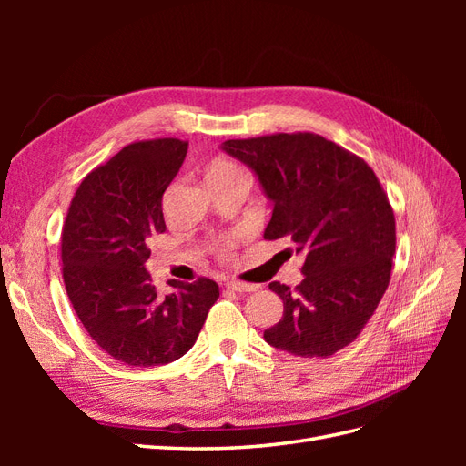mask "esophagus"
<instances>
[{
    "label": "esophagus",
    "mask_w": 466,
    "mask_h": 466,
    "mask_svg": "<svg viewBox=\"0 0 466 466\" xmlns=\"http://www.w3.org/2000/svg\"><path fill=\"white\" fill-rule=\"evenodd\" d=\"M225 286H228L233 291H238V293H250V291H257L258 289L257 284H247V281H238V279H231Z\"/></svg>",
    "instance_id": "obj_1"
}]
</instances>
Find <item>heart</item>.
<instances>
[{
  "label": "heart",
  "mask_w": 466,
  "mask_h": 466,
  "mask_svg": "<svg viewBox=\"0 0 466 466\" xmlns=\"http://www.w3.org/2000/svg\"><path fill=\"white\" fill-rule=\"evenodd\" d=\"M235 175H245L243 168L238 167L237 163L229 161V159H216L208 167V180L209 178H221V177H235ZM235 247V238L228 237V238H221L218 241V252L221 258H228L231 255V250Z\"/></svg>",
  "instance_id": "obj_1"
}]
</instances>
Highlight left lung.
I'll return each instance as SVG.
<instances>
[{
	"mask_svg": "<svg viewBox=\"0 0 466 466\" xmlns=\"http://www.w3.org/2000/svg\"><path fill=\"white\" fill-rule=\"evenodd\" d=\"M221 147L257 173L274 204L264 238L286 237L305 257L295 289L270 284L284 317L264 340L301 358L336 354L360 336L390 281L397 228L373 168L311 132L228 139Z\"/></svg>",
	"mask_w": 466,
	"mask_h": 466,
	"instance_id": "obj_1",
	"label": "left lung"
}]
</instances>
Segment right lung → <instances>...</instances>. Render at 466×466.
Masks as SVG:
<instances>
[{
  "label": "right lung",
  "instance_id": "add662e5",
  "mask_svg": "<svg viewBox=\"0 0 466 466\" xmlns=\"http://www.w3.org/2000/svg\"><path fill=\"white\" fill-rule=\"evenodd\" d=\"M188 142L144 139L81 180L62 228L67 298L95 344L115 360L151 368L182 358L219 298L214 279H171L155 288L149 238L165 233L163 194L187 157Z\"/></svg>",
  "mask_w": 466,
  "mask_h": 466
}]
</instances>
